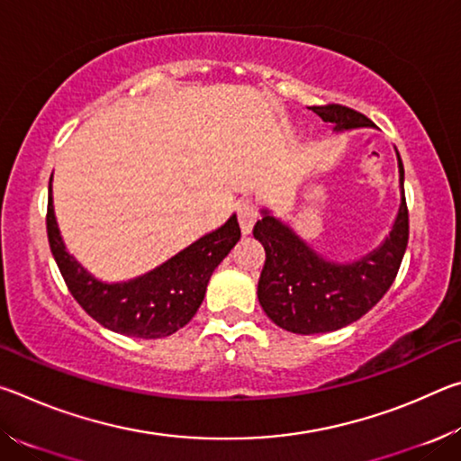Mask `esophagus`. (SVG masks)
I'll return each instance as SVG.
<instances>
[{
  "label": "esophagus",
  "instance_id": "1",
  "mask_svg": "<svg viewBox=\"0 0 461 461\" xmlns=\"http://www.w3.org/2000/svg\"><path fill=\"white\" fill-rule=\"evenodd\" d=\"M238 217H240V228L244 231V236H248L249 231H252L256 220H258V209L252 201H244L240 203L238 207Z\"/></svg>",
  "mask_w": 461,
  "mask_h": 461
}]
</instances>
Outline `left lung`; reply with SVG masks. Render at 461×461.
<instances>
[{
    "label": "left lung",
    "mask_w": 461,
    "mask_h": 461,
    "mask_svg": "<svg viewBox=\"0 0 461 461\" xmlns=\"http://www.w3.org/2000/svg\"><path fill=\"white\" fill-rule=\"evenodd\" d=\"M333 131L372 128L366 115L343 105L311 107ZM401 205L388 236L378 248L357 260L338 262L315 252L291 225L262 209L254 238L267 249L258 280V301L272 321L286 331L311 335L341 330L376 305L394 283L409 241V212L404 201V168L401 154Z\"/></svg>",
    "instance_id": "8db88e82"
}]
</instances>
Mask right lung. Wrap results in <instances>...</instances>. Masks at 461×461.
I'll return each mask as SVG.
<instances>
[{
    "instance_id": "obj_1",
    "label": "right lung",
    "mask_w": 461,
    "mask_h": 461,
    "mask_svg": "<svg viewBox=\"0 0 461 461\" xmlns=\"http://www.w3.org/2000/svg\"><path fill=\"white\" fill-rule=\"evenodd\" d=\"M46 231L54 260L77 303L107 330L142 339L167 338L191 321L201 307L213 270L241 236L233 213L221 228L205 233L146 275L123 283H104L62 241L52 205V176Z\"/></svg>"
}]
</instances>
